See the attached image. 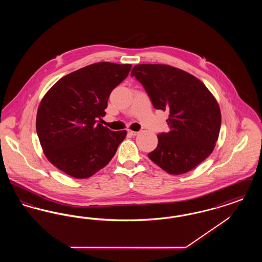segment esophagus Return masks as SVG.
<instances>
[{"label":"esophagus","instance_id":"esophagus-1","mask_svg":"<svg viewBox=\"0 0 262 262\" xmlns=\"http://www.w3.org/2000/svg\"><path fill=\"white\" fill-rule=\"evenodd\" d=\"M127 134L130 135V136H137L138 134V132H135V130H130V129H127Z\"/></svg>","mask_w":262,"mask_h":262}]
</instances>
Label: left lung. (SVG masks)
<instances>
[{
	"mask_svg": "<svg viewBox=\"0 0 262 262\" xmlns=\"http://www.w3.org/2000/svg\"><path fill=\"white\" fill-rule=\"evenodd\" d=\"M135 76L157 110L168 111V133L158 137L150 159L171 174H185L205 160L215 147L221 126V112L202 81L168 64L134 67Z\"/></svg>",
	"mask_w": 262,
	"mask_h": 262,
	"instance_id": "1",
	"label": "left lung"
}]
</instances>
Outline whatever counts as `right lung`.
<instances>
[{"instance_id": "add662e5", "label": "right lung", "mask_w": 262, "mask_h": 262, "mask_svg": "<svg viewBox=\"0 0 262 262\" xmlns=\"http://www.w3.org/2000/svg\"><path fill=\"white\" fill-rule=\"evenodd\" d=\"M132 64L101 62L62 77L38 107L36 132L47 159L71 177L86 179L111 161L125 130L100 124L113 91Z\"/></svg>"}]
</instances>
